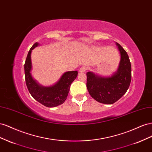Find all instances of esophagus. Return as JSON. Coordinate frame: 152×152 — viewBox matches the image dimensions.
Wrapping results in <instances>:
<instances>
[{
	"mask_svg": "<svg viewBox=\"0 0 152 152\" xmlns=\"http://www.w3.org/2000/svg\"><path fill=\"white\" fill-rule=\"evenodd\" d=\"M87 67L86 66H82L80 68L79 72H86V70H87Z\"/></svg>",
	"mask_w": 152,
	"mask_h": 152,
	"instance_id": "34e87169",
	"label": "esophagus"
}]
</instances>
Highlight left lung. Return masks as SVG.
Masks as SVG:
<instances>
[{
	"label": "left lung",
	"instance_id": "obj_1",
	"mask_svg": "<svg viewBox=\"0 0 152 152\" xmlns=\"http://www.w3.org/2000/svg\"><path fill=\"white\" fill-rule=\"evenodd\" d=\"M120 54V62L117 70L110 76H102L93 72L87 73V88L96 101L111 104L125 94L131 80V65L127 52L115 42Z\"/></svg>",
	"mask_w": 152,
	"mask_h": 152
}]
</instances>
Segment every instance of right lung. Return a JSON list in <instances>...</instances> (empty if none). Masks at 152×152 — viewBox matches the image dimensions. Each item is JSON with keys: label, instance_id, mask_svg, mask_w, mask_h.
Segmentation results:
<instances>
[{"label": "right lung", "instance_id": "right-lung-1", "mask_svg": "<svg viewBox=\"0 0 152 152\" xmlns=\"http://www.w3.org/2000/svg\"><path fill=\"white\" fill-rule=\"evenodd\" d=\"M39 45L38 42L34 44L27 55L24 66L26 84L29 93L36 101L45 107H55L63 104L66 99L70 86L77 78L78 72H65L56 83L51 86H44L40 84L31 75V58L32 50Z\"/></svg>", "mask_w": 152, "mask_h": 152}]
</instances>
